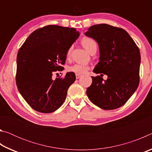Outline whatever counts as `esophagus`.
Wrapping results in <instances>:
<instances>
[{"label": "esophagus", "mask_w": 152, "mask_h": 152, "mask_svg": "<svg viewBox=\"0 0 152 152\" xmlns=\"http://www.w3.org/2000/svg\"><path fill=\"white\" fill-rule=\"evenodd\" d=\"M80 76H81L80 74H76V79H78Z\"/></svg>", "instance_id": "esophagus-1"}]
</instances>
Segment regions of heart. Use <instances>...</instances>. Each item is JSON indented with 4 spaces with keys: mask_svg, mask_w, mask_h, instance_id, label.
<instances>
[{
    "mask_svg": "<svg viewBox=\"0 0 152 152\" xmlns=\"http://www.w3.org/2000/svg\"><path fill=\"white\" fill-rule=\"evenodd\" d=\"M81 43L82 46H83L88 52H90V51H91L92 48L93 47L94 45H96L95 41L90 37H84L83 39H82ZM71 50L72 48H70L66 52V57L68 58L70 57V56ZM68 70L70 72H74L76 74H84L89 70V67L85 65H82V64H74V65L70 66Z\"/></svg>",
    "mask_w": 152,
    "mask_h": 152,
    "instance_id": "heart-1",
    "label": "heart"
}]
</instances>
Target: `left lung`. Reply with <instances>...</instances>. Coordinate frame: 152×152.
I'll return each mask as SVG.
<instances>
[{
    "instance_id": "1",
    "label": "left lung",
    "mask_w": 152,
    "mask_h": 152,
    "mask_svg": "<svg viewBox=\"0 0 152 152\" xmlns=\"http://www.w3.org/2000/svg\"><path fill=\"white\" fill-rule=\"evenodd\" d=\"M99 46V61L93 72L108 76H92L86 94L92 103L104 110L123 106L137 90L140 82L141 56L131 36L121 28L94 25L85 33ZM103 74H101V76Z\"/></svg>"
}]
</instances>
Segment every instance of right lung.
Segmentation results:
<instances>
[{
  "instance_id": "add662e5",
  "label": "right lung",
  "mask_w": 152,
  "mask_h": 152,
  "mask_svg": "<svg viewBox=\"0 0 152 152\" xmlns=\"http://www.w3.org/2000/svg\"><path fill=\"white\" fill-rule=\"evenodd\" d=\"M74 28L48 25L33 31L19 49L17 58L16 83L29 106L43 113L54 112L65 101L67 92L76 80L75 74L53 79L62 71L66 52L78 39Z\"/></svg>"
}]
</instances>
